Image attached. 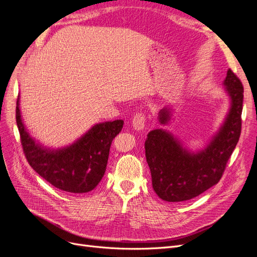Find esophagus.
<instances>
[{
	"instance_id": "esophagus-1",
	"label": "esophagus",
	"mask_w": 257,
	"mask_h": 257,
	"mask_svg": "<svg viewBox=\"0 0 257 257\" xmlns=\"http://www.w3.org/2000/svg\"><path fill=\"white\" fill-rule=\"evenodd\" d=\"M132 127H134L135 130L137 131H141L143 130L145 128V125H146V117L143 113H137L136 115L134 116V118H132Z\"/></svg>"
}]
</instances>
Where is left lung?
<instances>
[{
	"instance_id": "obj_1",
	"label": "left lung",
	"mask_w": 257,
	"mask_h": 257,
	"mask_svg": "<svg viewBox=\"0 0 257 257\" xmlns=\"http://www.w3.org/2000/svg\"><path fill=\"white\" fill-rule=\"evenodd\" d=\"M230 98V108L221 126L203 149L193 151L172 132L151 130L145 141V156L150 168L153 187L164 201L181 202L204 193L219 182L241 131L243 88L239 78L229 69L223 81ZM170 107L159 112V122L168 125Z\"/></svg>"
}]
</instances>
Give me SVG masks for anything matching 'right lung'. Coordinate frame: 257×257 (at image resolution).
Listing matches in <instances>:
<instances>
[{"label":"right lung","mask_w":257,"mask_h":257,"mask_svg":"<svg viewBox=\"0 0 257 257\" xmlns=\"http://www.w3.org/2000/svg\"><path fill=\"white\" fill-rule=\"evenodd\" d=\"M16 118L23 151L35 172L63 192H91L102 179L108 163L110 146L122 128V119L95 123L72 144L51 148L41 144L26 129L17 100Z\"/></svg>","instance_id":"obj_1"}]
</instances>
